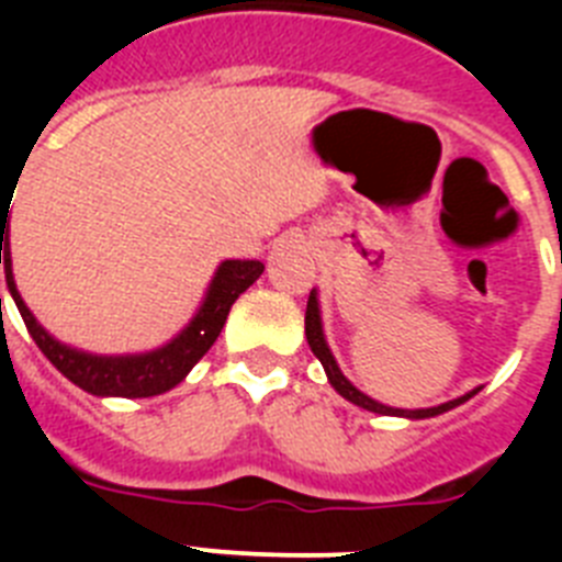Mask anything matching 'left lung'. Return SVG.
<instances>
[{
    "label": "left lung",
    "mask_w": 562,
    "mask_h": 562,
    "mask_svg": "<svg viewBox=\"0 0 562 562\" xmlns=\"http://www.w3.org/2000/svg\"><path fill=\"white\" fill-rule=\"evenodd\" d=\"M306 340H310V349L312 355L321 360V366H324L326 376H329L331 389L337 391V394L342 396V400L355 402V405H360V408L366 411H374V414H389V416H408V419H428V416H439L445 414V411L456 408V405H461V402H467L470 396L479 394L481 389H473L470 394L459 396V400H450V402H441V405H436V408H416V411H405V408H389V405H382V402L371 400V396H366L362 391H357L355 385H351L346 376H342V371L337 369L335 357H331L329 346H326V337H324V326H321V310H317V292L312 290L310 292V301H306Z\"/></svg>",
    "instance_id": "1"
}]
</instances>
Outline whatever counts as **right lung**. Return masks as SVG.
<instances>
[{
  "label": "right lung",
  "instance_id": "1",
  "mask_svg": "<svg viewBox=\"0 0 562 562\" xmlns=\"http://www.w3.org/2000/svg\"><path fill=\"white\" fill-rule=\"evenodd\" d=\"M13 200V196H10ZM10 200L0 202V265H4V281L8 290L16 301L22 321L27 326L30 337L36 340L38 349L44 351L53 366L67 376L69 382H76L78 389L95 396H126V400H137V396H157L171 391L173 385H180L188 376V371L202 360L207 349H211L216 337H220L222 326L227 321V312L236 304V297L256 284L258 276L265 272L261 261H241V258H231L222 261L216 276H213L207 295L202 301L200 312L191 317V324L173 337L171 342L160 346V349L146 351V355H123V357H103V355H87V351L69 349L56 337L44 331L27 304L22 301L13 281V267H10V241H8V213ZM2 304V297H0Z\"/></svg>",
  "mask_w": 562,
  "mask_h": 562
}]
</instances>
